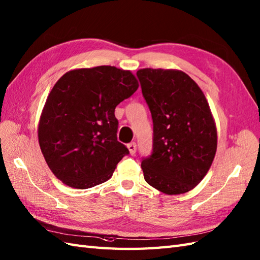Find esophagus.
Wrapping results in <instances>:
<instances>
[{
	"label": "esophagus",
	"mask_w": 260,
	"mask_h": 260,
	"mask_svg": "<svg viewBox=\"0 0 260 260\" xmlns=\"http://www.w3.org/2000/svg\"><path fill=\"white\" fill-rule=\"evenodd\" d=\"M127 148L129 150V154L131 155H135L136 153V144L135 143H131L127 145Z\"/></svg>",
	"instance_id": "1"
}]
</instances>
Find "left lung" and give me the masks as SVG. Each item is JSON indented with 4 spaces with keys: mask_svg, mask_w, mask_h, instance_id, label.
I'll return each instance as SVG.
<instances>
[{
    "mask_svg": "<svg viewBox=\"0 0 260 260\" xmlns=\"http://www.w3.org/2000/svg\"><path fill=\"white\" fill-rule=\"evenodd\" d=\"M153 118V152L142 160L146 183L168 195L194 188L209 171L217 131L202 89L182 71L136 73Z\"/></svg>",
    "mask_w": 260,
    "mask_h": 260,
    "instance_id": "8db88e82",
    "label": "left lung"
}]
</instances>
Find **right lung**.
Returning a JSON list of instances; mask_svg holds the SVG:
<instances>
[{"instance_id": "right-lung-1", "label": "right lung", "mask_w": 260, "mask_h": 260, "mask_svg": "<svg viewBox=\"0 0 260 260\" xmlns=\"http://www.w3.org/2000/svg\"><path fill=\"white\" fill-rule=\"evenodd\" d=\"M137 88L129 71L107 65L70 71L56 82L40 118L39 143L59 180L86 189L112 177L129 154L117 141L115 107Z\"/></svg>"}]
</instances>
